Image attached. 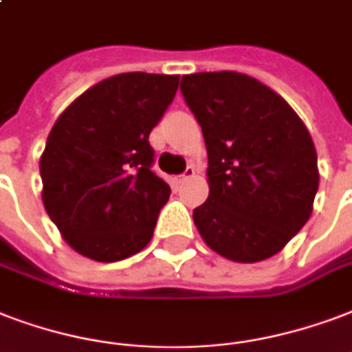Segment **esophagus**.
<instances>
[{
    "label": "esophagus",
    "instance_id": "1",
    "mask_svg": "<svg viewBox=\"0 0 352 352\" xmlns=\"http://www.w3.org/2000/svg\"><path fill=\"white\" fill-rule=\"evenodd\" d=\"M194 177H195V168H192V166H188L186 171H184L182 175L175 177V182H177V184H184V182L192 181Z\"/></svg>",
    "mask_w": 352,
    "mask_h": 352
}]
</instances>
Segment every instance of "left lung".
<instances>
[{"label": "left lung", "mask_w": 352, "mask_h": 352, "mask_svg": "<svg viewBox=\"0 0 352 352\" xmlns=\"http://www.w3.org/2000/svg\"><path fill=\"white\" fill-rule=\"evenodd\" d=\"M181 92L205 136L208 199L194 223L212 251L260 262L307 223L319 186L312 136L297 112L238 72L182 75Z\"/></svg>", "instance_id": "obj_1"}]
</instances>
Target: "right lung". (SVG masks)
<instances>
[{
	"label": "right lung",
	"instance_id": "1",
	"mask_svg": "<svg viewBox=\"0 0 352 352\" xmlns=\"http://www.w3.org/2000/svg\"><path fill=\"white\" fill-rule=\"evenodd\" d=\"M179 75H112L57 118L40 157L42 201L69 248L118 262L151 241L170 186L151 171L149 133L173 101Z\"/></svg>",
	"mask_w": 352,
	"mask_h": 352
}]
</instances>
